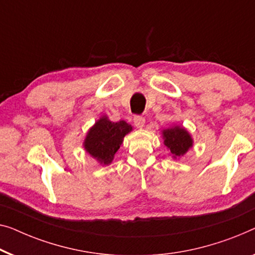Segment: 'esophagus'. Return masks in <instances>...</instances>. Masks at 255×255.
<instances>
[{"instance_id":"esophagus-1","label":"esophagus","mask_w":255,"mask_h":255,"mask_svg":"<svg viewBox=\"0 0 255 255\" xmlns=\"http://www.w3.org/2000/svg\"><path fill=\"white\" fill-rule=\"evenodd\" d=\"M133 122H134V125L136 128H143L145 127V119H143V117H141V116H134V119H133Z\"/></svg>"}]
</instances>
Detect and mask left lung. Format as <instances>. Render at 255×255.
Returning a JSON list of instances; mask_svg holds the SVG:
<instances>
[{
    "instance_id": "obj_1",
    "label": "left lung",
    "mask_w": 255,
    "mask_h": 255,
    "mask_svg": "<svg viewBox=\"0 0 255 255\" xmlns=\"http://www.w3.org/2000/svg\"><path fill=\"white\" fill-rule=\"evenodd\" d=\"M162 136H163L164 145L170 149L172 157H180L193 146V139L191 134L187 132L186 128L179 125L164 128L162 131Z\"/></svg>"
}]
</instances>
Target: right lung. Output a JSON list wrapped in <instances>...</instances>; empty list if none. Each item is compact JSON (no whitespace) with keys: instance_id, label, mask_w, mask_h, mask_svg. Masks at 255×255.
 Instances as JSON below:
<instances>
[{"instance_id":"1","label":"right lung","mask_w":255,"mask_h":255,"mask_svg":"<svg viewBox=\"0 0 255 255\" xmlns=\"http://www.w3.org/2000/svg\"><path fill=\"white\" fill-rule=\"evenodd\" d=\"M131 131L132 127L125 121L115 123L107 116H102L88 130L84 140L85 150L100 164L108 165L120 149L124 136Z\"/></svg>"}]
</instances>
